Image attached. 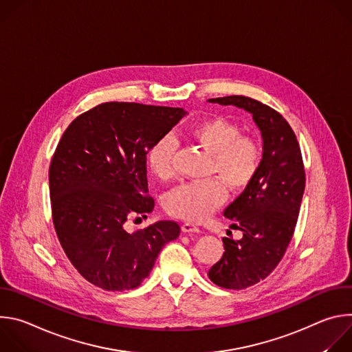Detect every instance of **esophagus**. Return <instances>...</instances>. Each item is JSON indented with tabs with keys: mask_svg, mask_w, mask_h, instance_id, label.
<instances>
[{
	"mask_svg": "<svg viewBox=\"0 0 352 352\" xmlns=\"http://www.w3.org/2000/svg\"><path fill=\"white\" fill-rule=\"evenodd\" d=\"M181 230H182V232H199L200 230H199V227L197 226H195V224H192V223H184L182 226H181Z\"/></svg>",
	"mask_w": 352,
	"mask_h": 352,
	"instance_id": "34e87169",
	"label": "esophagus"
}]
</instances>
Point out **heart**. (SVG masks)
<instances>
[{"label": "heart", "mask_w": 352, "mask_h": 352, "mask_svg": "<svg viewBox=\"0 0 352 352\" xmlns=\"http://www.w3.org/2000/svg\"><path fill=\"white\" fill-rule=\"evenodd\" d=\"M186 138L212 155L210 178L200 182L182 184L166 199L167 212L181 220L199 223L208 219L226 200V186L232 193L243 192L256 178L262 164V147L249 136L241 135V128L224 118L210 117L192 125ZM177 142L171 136L157 139L147 152V166L159 179L173 177V160Z\"/></svg>", "instance_id": "heart-1"}]
</instances>
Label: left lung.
Returning a JSON list of instances; mask_svg holds the SVG:
<instances>
[{"mask_svg":"<svg viewBox=\"0 0 352 352\" xmlns=\"http://www.w3.org/2000/svg\"><path fill=\"white\" fill-rule=\"evenodd\" d=\"M209 103L252 114L263 139L256 178L224 210L234 221L231 228L241 230L243 236H224L223 258L209 270L216 285L242 289L265 280L285 254L305 190L304 162L294 131L272 107L245 96L209 98Z\"/></svg>","mask_w":352,"mask_h":352,"instance_id":"1","label":"left lung"}]
</instances>
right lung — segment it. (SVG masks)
<instances>
[{
    "label": "right lung",
    "instance_id": "add662e5",
    "mask_svg": "<svg viewBox=\"0 0 352 352\" xmlns=\"http://www.w3.org/2000/svg\"><path fill=\"white\" fill-rule=\"evenodd\" d=\"M185 114L174 107L103 103L76 117L58 142L48 171L54 228L74 267L96 287H139L162 248L178 238L175 221L132 234L124 224L153 210L146 155Z\"/></svg>",
    "mask_w": 352,
    "mask_h": 352
}]
</instances>
